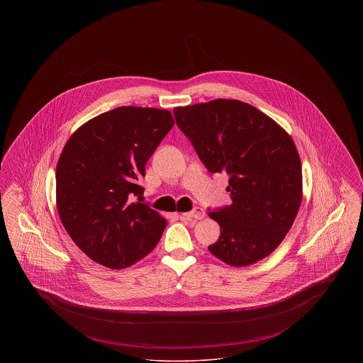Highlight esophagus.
<instances>
[{
  "label": "esophagus",
  "mask_w": 363,
  "mask_h": 363,
  "mask_svg": "<svg viewBox=\"0 0 363 363\" xmlns=\"http://www.w3.org/2000/svg\"><path fill=\"white\" fill-rule=\"evenodd\" d=\"M206 216V211L203 208H194L191 212H186V213H182V218L185 219H203Z\"/></svg>",
  "instance_id": "esophagus-1"
}]
</instances>
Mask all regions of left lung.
Wrapping results in <instances>:
<instances>
[{"label":"left lung","mask_w":363,"mask_h":363,"mask_svg":"<svg viewBox=\"0 0 363 363\" xmlns=\"http://www.w3.org/2000/svg\"><path fill=\"white\" fill-rule=\"evenodd\" d=\"M174 116L208 172L230 175L225 190L233 204L208 213L220 225L208 250L231 267L265 259L290 231L302 201L293 138L259 108L235 99L175 107Z\"/></svg>","instance_id":"8db88e82"}]
</instances>
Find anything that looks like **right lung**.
Returning a JSON list of instances; mask_svg holds the SVG:
<instances>
[{
	"instance_id": "obj_1",
	"label": "right lung",
	"mask_w": 363,
	"mask_h": 363,
	"mask_svg": "<svg viewBox=\"0 0 363 363\" xmlns=\"http://www.w3.org/2000/svg\"><path fill=\"white\" fill-rule=\"evenodd\" d=\"M169 110L122 106L83 123L55 170V201L70 238L92 261L122 269L150 255L166 219L147 204L138 181L173 128Z\"/></svg>"
}]
</instances>
